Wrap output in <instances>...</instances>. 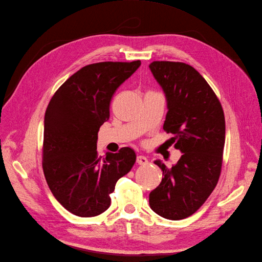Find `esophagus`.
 <instances>
[{"label": "esophagus", "mask_w": 262, "mask_h": 262, "mask_svg": "<svg viewBox=\"0 0 262 262\" xmlns=\"http://www.w3.org/2000/svg\"><path fill=\"white\" fill-rule=\"evenodd\" d=\"M137 163H138L139 165H146V164L148 163V161H147V158H146L145 156L139 155V156L137 157Z\"/></svg>", "instance_id": "1"}]
</instances>
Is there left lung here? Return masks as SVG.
I'll use <instances>...</instances> for the list:
<instances>
[{
  "label": "left lung",
  "mask_w": 262,
  "mask_h": 262,
  "mask_svg": "<svg viewBox=\"0 0 262 262\" xmlns=\"http://www.w3.org/2000/svg\"><path fill=\"white\" fill-rule=\"evenodd\" d=\"M149 70L167 100L163 129L173 134L170 144L182 153L171 168L160 160L154 162L164 177L149 193V207L162 217L179 221L192 215L217 184L225 143L224 112L191 66L154 61Z\"/></svg>",
  "instance_id": "left-lung-1"
}]
</instances>
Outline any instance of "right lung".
I'll return each mask as SVG.
<instances>
[{
	"label": "right lung",
	"instance_id": "right-lung-1",
	"mask_svg": "<svg viewBox=\"0 0 262 262\" xmlns=\"http://www.w3.org/2000/svg\"><path fill=\"white\" fill-rule=\"evenodd\" d=\"M140 66V60L86 66L59 87L47 107L43 173L55 199L74 215L105 212L118 179L136 163L130 147L99 157L97 139L100 125L109 119L113 95Z\"/></svg>",
	"mask_w": 262,
	"mask_h": 262
}]
</instances>
